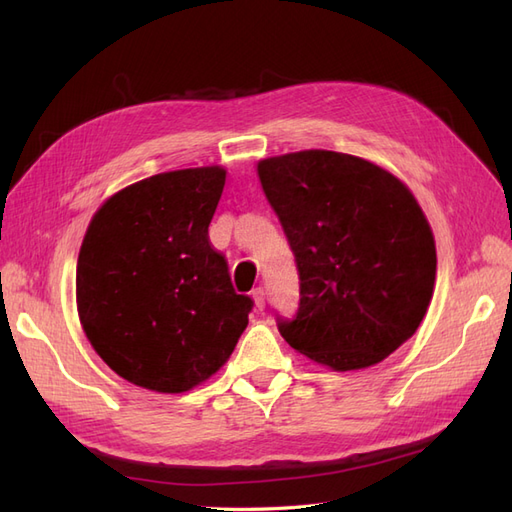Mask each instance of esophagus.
I'll return each mask as SVG.
<instances>
[{
	"instance_id": "obj_1",
	"label": "esophagus",
	"mask_w": 512,
	"mask_h": 512,
	"mask_svg": "<svg viewBox=\"0 0 512 512\" xmlns=\"http://www.w3.org/2000/svg\"><path fill=\"white\" fill-rule=\"evenodd\" d=\"M252 299H254V305H256L258 309L265 307V290H262V288H254V290H252Z\"/></svg>"
}]
</instances>
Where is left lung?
Here are the masks:
<instances>
[{"mask_svg":"<svg viewBox=\"0 0 512 512\" xmlns=\"http://www.w3.org/2000/svg\"><path fill=\"white\" fill-rule=\"evenodd\" d=\"M256 170L299 269V312L277 318L282 337L333 371L384 361L416 333L436 284V241L408 185L327 149Z\"/></svg>","mask_w":512,"mask_h":512,"instance_id":"1","label":"left lung"}]
</instances>
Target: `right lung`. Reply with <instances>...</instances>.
I'll return each instance as SVG.
<instances>
[{"mask_svg": "<svg viewBox=\"0 0 512 512\" xmlns=\"http://www.w3.org/2000/svg\"><path fill=\"white\" fill-rule=\"evenodd\" d=\"M226 168L170 170L106 198L76 262V309L117 376L156 393L209 380L235 350L254 301L209 243Z\"/></svg>", "mask_w": 512, "mask_h": 512, "instance_id": "1", "label": "right lung"}]
</instances>
